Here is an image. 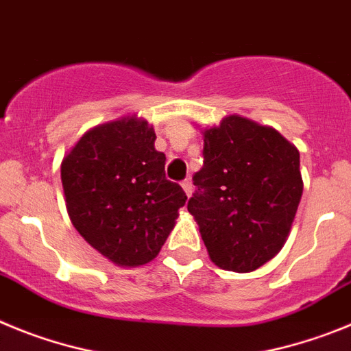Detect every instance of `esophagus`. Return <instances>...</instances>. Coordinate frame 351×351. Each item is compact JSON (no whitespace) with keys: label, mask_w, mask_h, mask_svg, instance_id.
Here are the masks:
<instances>
[{"label":"esophagus","mask_w":351,"mask_h":351,"mask_svg":"<svg viewBox=\"0 0 351 351\" xmlns=\"http://www.w3.org/2000/svg\"><path fill=\"white\" fill-rule=\"evenodd\" d=\"M182 190H184V193L188 195V197H191V193H193V184H191L190 179H186V181L181 182Z\"/></svg>","instance_id":"1"}]
</instances>
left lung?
Listing matches in <instances>:
<instances>
[{
	"label": "left lung",
	"instance_id": "left-lung-1",
	"mask_svg": "<svg viewBox=\"0 0 351 351\" xmlns=\"http://www.w3.org/2000/svg\"><path fill=\"white\" fill-rule=\"evenodd\" d=\"M202 135L204 165L188 210L214 265L253 272L290 234L304 188L299 149L272 126L237 114Z\"/></svg>",
	"mask_w": 351,
	"mask_h": 351
}]
</instances>
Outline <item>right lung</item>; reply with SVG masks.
Returning a JSON list of instances; mask_svg holds the SVG:
<instances>
[{
    "instance_id": "1",
    "label": "right lung",
    "mask_w": 351,
    "mask_h": 351,
    "mask_svg": "<svg viewBox=\"0 0 351 351\" xmlns=\"http://www.w3.org/2000/svg\"><path fill=\"white\" fill-rule=\"evenodd\" d=\"M154 141L147 121L123 116L89 128L61 161L71 223L117 267L156 258L188 198L165 178Z\"/></svg>"
}]
</instances>
